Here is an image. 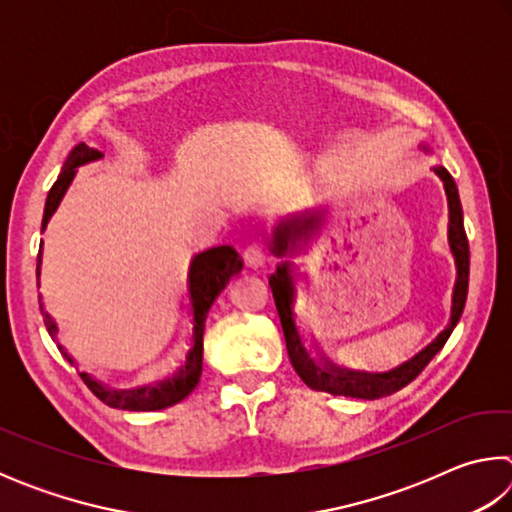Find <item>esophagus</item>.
I'll return each instance as SVG.
<instances>
[{
    "label": "esophagus",
    "instance_id": "obj_1",
    "mask_svg": "<svg viewBox=\"0 0 512 512\" xmlns=\"http://www.w3.org/2000/svg\"><path fill=\"white\" fill-rule=\"evenodd\" d=\"M244 262L250 268H262L266 264V253H264V246L262 244H250L244 250Z\"/></svg>",
    "mask_w": 512,
    "mask_h": 512
}]
</instances>
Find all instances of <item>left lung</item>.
<instances>
[{
    "mask_svg": "<svg viewBox=\"0 0 512 512\" xmlns=\"http://www.w3.org/2000/svg\"><path fill=\"white\" fill-rule=\"evenodd\" d=\"M433 171H436L440 180H443L447 203H449L447 239H449V250H452L454 262H456V284L452 293V314H449V325L436 336V341L429 343L422 352L415 354L411 361H406L402 366H397L395 370H388V372H361V370L332 366L329 361H323L325 357H320V363L316 359H311V354L307 352L296 327V314H293L296 284H293L291 262H282L277 266V271L268 277L277 314H280V323L284 329V341H287L289 359L293 363V368H296L298 377L305 381L309 388H314V391L343 395V397H359V400H379V397L393 395L406 384H411V381L418 377L424 368H427V363L436 357L440 350H443L449 334L454 332L456 323L461 320L465 300H467V282H470V244H467L465 225H463V207H461V198H458L454 178L449 176V171L445 167H433ZM318 221H320V212L298 216V219H291L287 223L277 225L273 232L271 250L277 257H284L287 253H291V250H296L300 241H307L311 232L318 228Z\"/></svg>",
    "mask_w": 512,
    "mask_h": 512,
    "instance_id": "left-lung-1",
    "label": "left lung"
}]
</instances>
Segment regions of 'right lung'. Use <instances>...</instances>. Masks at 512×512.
Instances as JSON below:
<instances>
[{
    "label": "right lung",
    "instance_id": "obj_1",
    "mask_svg": "<svg viewBox=\"0 0 512 512\" xmlns=\"http://www.w3.org/2000/svg\"><path fill=\"white\" fill-rule=\"evenodd\" d=\"M101 151L90 149L88 144L74 146L69 158L63 164V171H60L58 180L54 187L49 189L47 203H45V216H42V228L49 223L51 214L56 212V207L63 201L69 183L74 180L76 167L81 164H88L101 158ZM42 253H38V268L36 275L40 277V262ZM244 262H241L239 253L232 246H216L205 250V253H198L192 259V266H189V300H192V314H194V336H192V350H189L185 366H180L171 377L155 381L153 386H140L131 388V391H115V388H108L94 381L90 375L81 372L85 384H88L90 391L99 397L103 404L112 406V409H124V411H160L183 402L185 397L194 391L198 379H201L203 372V329H205V318L207 311H210L212 302L216 296L225 289V284L230 282V277L241 273ZM40 287V282H38ZM45 318V327L51 336H56V323L51 316L42 314ZM58 350L69 359V354L63 350V345H58ZM69 363H74L69 359Z\"/></svg>",
    "mask_w": 512,
    "mask_h": 512
}]
</instances>
